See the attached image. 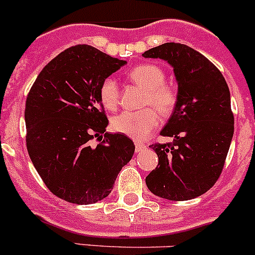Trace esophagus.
I'll return each instance as SVG.
<instances>
[{"label": "esophagus", "instance_id": "esophagus-1", "mask_svg": "<svg viewBox=\"0 0 255 255\" xmlns=\"http://www.w3.org/2000/svg\"><path fill=\"white\" fill-rule=\"evenodd\" d=\"M146 145L145 143H142V142H135V151L136 152H141V151H143V149H146Z\"/></svg>", "mask_w": 255, "mask_h": 255}]
</instances>
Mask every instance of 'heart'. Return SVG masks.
I'll return each mask as SVG.
<instances>
[{
  "label": "heart",
  "mask_w": 255,
  "mask_h": 255,
  "mask_svg": "<svg viewBox=\"0 0 255 255\" xmlns=\"http://www.w3.org/2000/svg\"><path fill=\"white\" fill-rule=\"evenodd\" d=\"M128 77L146 89L143 106L148 108L138 112H122L112 119V128L117 132L133 140H143L159 124V113L163 115L172 114L178 103V92L172 86L164 83L166 76L163 70L153 64H142L133 67ZM99 98L107 109L117 108L119 104V86L114 78L107 77L102 82Z\"/></svg>",
  "instance_id": "1"
}]
</instances>
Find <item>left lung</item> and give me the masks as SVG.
Masks as SVG:
<instances>
[{"instance_id": "8db88e82", "label": "left lung", "mask_w": 255, "mask_h": 255, "mask_svg": "<svg viewBox=\"0 0 255 255\" xmlns=\"http://www.w3.org/2000/svg\"><path fill=\"white\" fill-rule=\"evenodd\" d=\"M142 56L167 61L178 83L177 107L161 131L174 140L149 146L158 166L146 185L159 198L190 200L212 188L225 166L235 130L230 89L220 70L184 44H162Z\"/></svg>"}]
</instances>
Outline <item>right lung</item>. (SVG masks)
<instances>
[{
  "label": "right lung",
  "instance_id": "right-lung-1",
  "mask_svg": "<svg viewBox=\"0 0 255 255\" xmlns=\"http://www.w3.org/2000/svg\"><path fill=\"white\" fill-rule=\"evenodd\" d=\"M127 64L89 45L69 48L41 70L25 102L27 149L52 194L78 205L109 195L135 145L108 133L102 82ZM105 133L96 147L89 141Z\"/></svg>",
  "mask_w": 255,
  "mask_h": 255
}]
</instances>
